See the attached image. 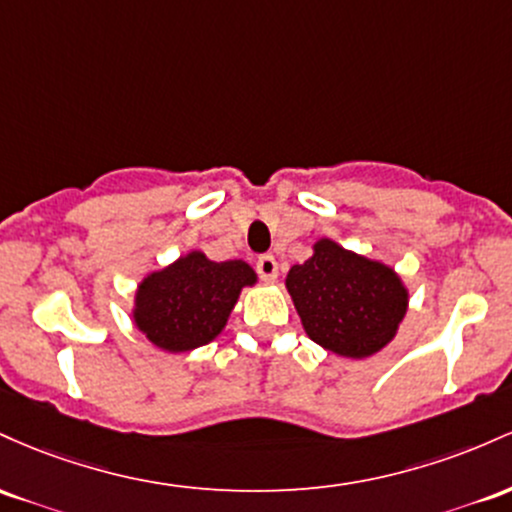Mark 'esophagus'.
Instances as JSON below:
<instances>
[{"mask_svg":"<svg viewBox=\"0 0 512 512\" xmlns=\"http://www.w3.org/2000/svg\"><path fill=\"white\" fill-rule=\"evenodd\" d=\"M256 271H258V275H261L263 280H275V278H278V261H275L271 254L258 256Z\"/></svg>","mask_w":512,"mask_h":512,"instance_id":"esophagus-1","label":"esophagus"}]
</instances>
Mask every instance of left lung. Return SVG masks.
Returning a JSON list of instances; mask_svg holds the SVG:
<instances>
[{
    "mask_svg": "<svg viewBox=\"0 0 512 512\" xmlns=\"http://www.w3.org/2000/svg\"><path fill=\"white\" fill-rule=\"evenodd\" d=\"M287 290L314 343L346 358L387 346L406 314L404 285L392 268L321 239L314 256L292 266Z\"/></svg>",
    "mask_w": 512,
    "mask_h": 512,
    "instance_id": "obj_1",
    "label": "left lung"
}]
</instances>
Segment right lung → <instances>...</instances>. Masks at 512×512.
I'll list each match as a JSON object with an SVG mask.
<instances>
[{
	"label": "right lung",
	"instance_id": "obj_1",
	"mask_svg": "<svg viewBox=\"0 0 512 512\" xmlns=\"http://www.w3.org/2000/svg\"><path fill=\"white\" fill-rule=\"evenodd\" d=\"M254 283L249 263H215L193 251L145 278L137 290L135 324L169 353L205 346L225 329L241 287Z\"/></svg>",
	"mask_w": 512,
	"mask_h": 512
}]
</instances>
